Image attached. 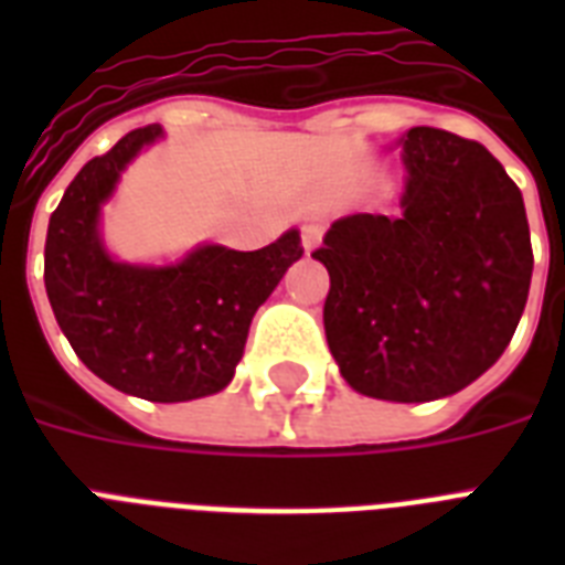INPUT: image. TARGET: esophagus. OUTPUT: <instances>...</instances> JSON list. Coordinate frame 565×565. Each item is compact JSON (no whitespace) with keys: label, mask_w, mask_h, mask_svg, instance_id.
<instances>
[{"label":"esophagus","mask_w":565,"mask_h":565,"mask_svg":"<svg viewBox=\"0 0 565 565\" xmlns=\"http://www.w3.org/2000/svg\"><path fill=\"white\" fill-rule=\"evenodd\" d=\"M322 237H326V225L322 222H305L301 225V246H305V252H313L322 243Z\"/></svg>","instance_id":"obj_1"}]
</instances>
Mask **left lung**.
I'll return each mask as SVG.
<instances>
[{"mask_svg":"<svg viewBox=\"0 0 565 565\" xmlns=\"http://www.w3.org/2000/svg\"><path fill=\"white\" fill-rule=\"evenodd\" d=\"M402 146V216H345L313 257L331 275L322 319L345 381L372 398L430 402L508 349L534 248L522 193L481 143L419 126Z\"/></svg>","mask_w":565,"mask_h":565,"instance_id":"left-lung-1","label":"left lung"}]
</instances>
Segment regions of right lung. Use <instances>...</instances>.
I'll return each mask as SVG.
<instances>
[{
	"label": "right lung",
	"instance_id": "add662e5",
	"mask_svg": "<svg viewBox=\"0 0 565 565\" xmlns=\"http://www.w3.org/2000/svg\"><path fill=\"white\" fill-rule=\"evenodd\" d=\"M158 126L128 131L93 158L49 216V305L93 375L149 402H190L234 377L255 310L301 257L299 231L257 252L195 248L175 266H128L102 248L99 204Z\"/></svg>",
	"mask_w": 565,
	"mask_h": 565
}]
</instances>
